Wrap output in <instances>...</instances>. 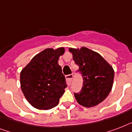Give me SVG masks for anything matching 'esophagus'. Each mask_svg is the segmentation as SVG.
<instances>
[{"mask_svg":"<svg viewBox=\"0 0 132 132\" xmlns=\"http://www.w3.org/2000/svg\"><path fill=\"white\" fill-rule=\"evenodd\" d=\"M72 78H73V75H66V84L68 86H70L72 82Z\"/></svg>","mask_w":132,"mask_h":132,"instance_id":"obj_1","label":"esophagus"}]
</instances>
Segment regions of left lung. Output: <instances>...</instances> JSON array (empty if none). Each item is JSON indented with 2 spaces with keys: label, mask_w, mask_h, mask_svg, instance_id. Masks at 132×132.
Wrapping results in <instances>:
<instances>
[{
  "label": "left lung",
  "mask_w": 132,
  "mask_h": 132,
  "mask_svg": "<svg viewBox=\"0 0 132 132\" xmlns=\"http://www.w3.org/2000/svg\"><path fill=\"white\" fill-rule=\"evenodd\" d=\"M72 58L82 75L83 87L74 93L79 104L86 108L94 107L105 99L113 86L114 71L100 54L86 47L70 48Z\"/></svg>",
  "instance_id": "1"
}]
</instances>
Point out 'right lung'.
Instances as JSON below:
<instances>
[{
  "label": "right lung",
  "mask_w": 132,
  "mask_h": 132,
  "mask_svg": "<svg viewBox=\"0 0 132 132\" xmlns=\"http://www.w3.org/2000/svg\"><path fill=\"white\" fill-rule=\"evenodd\" d=\"M64 48H46L37 54L20 72V86L32 106L50 110L59 103L67 87L65 76L58 64Z\"/></svg>",
  "instance_id": "1"
}]
</instances>
